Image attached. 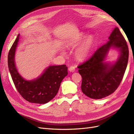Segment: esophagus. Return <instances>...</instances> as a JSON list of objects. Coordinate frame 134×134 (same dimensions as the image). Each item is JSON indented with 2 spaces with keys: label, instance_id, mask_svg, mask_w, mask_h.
Here are the masks:
<instances>
[{
  "label": "esophagus",
  "instance_id": "34e87169",
  "mask_svg": "<svg viewBox=\"0 0 134 134\" xmlns=\"http://www.w3.org/2000/svg\"><path fill=\"white\" fill-rule=\"evenodd\" d=\"M69 70L70 72H74L75 70V67L74 66H71L69 68Z\"/></svg>",
  "mask_w": 134,
  "mask_h": 134
}]
</instances>
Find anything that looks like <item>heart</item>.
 I'll list each match as a JSON object with an SVG mask.
<instances>
[{
  "label": "heart",
  "instance_id": "1",
  "mask_svg": "<svg viewBox=\"0 0 134 134\" xmlns=\"http://www.w3.org/2000/svg\"><path fill=\"white\" fill-rule=\"evenodd\" d=\"M86 35L80 34L79 36L71 40L70 42V45L75 46L82 42L84 38L86 37ZM96 44V40L94 37L92 36L88 37L81 44L79 47L76 51V57L79 60H83L87 58L91 54L94 49ZM64 53V51H62Z\"/></svg>",
  "mask_w": 134,
  "mask_h": 134
}]
</instances>
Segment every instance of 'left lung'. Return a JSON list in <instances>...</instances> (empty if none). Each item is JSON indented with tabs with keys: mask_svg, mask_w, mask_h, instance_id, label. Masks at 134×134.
Returning a JSON list of instances; mask_svg holds the SVG:
<instances>
[{
	"mask_svg": "<svg viewBox=\"0 0 134 134\" xmlns=\"http://www.w3.org/2000/svg\"><path fill=\"white\" fill-rule=\"evenodd\" d=\"M108 40L91 58L78 66L82 77V92L92 99L103 98L114 92L122 81L127 68L129 48L118 27L115 28ZM111 47L117 48L120 52L119 59L113 64L104 62Z\"/></svg>",
	"mask_w": 134,
	"mask_h": 134,
	"instance_id": "left-lung-1",
	"label": "left lung"
}]
</instances>
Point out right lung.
I'll return each mask as SVG.
<instances>
[{"label": "right lung", "instance_id": "add662e5", "mask_svg": "<svg viewBox=\"0 0 134 134\" xmlns=\"http://www.w3.org/2000/svg\"><path fill=\"white\" fill-rule=\"evenodd\" d=\"M19 37V34L8 56V65L12 80L24 99L31 103H46L57 94L61 83L68 75V67L66 65L50 66L37 79L25 80L19 74L15 65V52Z\"/></svg>", "mask_w": 134, "mask_h": 134}]
</instances>
